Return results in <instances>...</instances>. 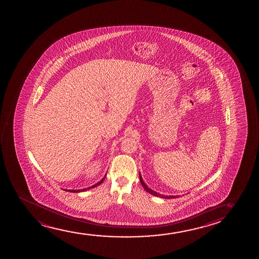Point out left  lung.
I'll use <instances>...</instances> for the list:
<instances>
[{
  "mask_svg": "<svg viewBox=\"0 0 259 259\" xmlns=\"http://www.w3.org/2000/svg\"><path fill=\"white\" fill-rule=\"evenodd\" d=\"M140 181H141V183H142V187L144 188L146 191L149 193V194H151L152 195H155V196H157V197H161V198H166V199H171V198H177V195H163L159 194V193H157V192L154 191L152 190L151 188H149L147 185L145 184V182L143 181L142 180V175L140 174Z\"/></svg>",
  "mask_w": 259,
  "mask_h": 259,
  "instance_id": "obj_1",
  "label": "left lung"
}]
</instances>
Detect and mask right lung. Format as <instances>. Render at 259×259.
Here are the masks:
<instances>
[{"mask_svg": "<svg viewBox=\"0 0 259 259\" xmlns=\"http://www.w3.org/2000/svg\"><path fill=\"white\" fill-rule=\"evenodd\" d=\"M105 176H106V175H105ZM105 176H104V177H103V179H102V180H101V181H99V182H97L96 184L93 185V186H91V187H89V188H83V189H68V190L67 189H64V190H66V191L69 192H72V193H80V192L87 191V190H89V189H91V188H96V187H97L98 185L101 184V183L103 182V180L105 179Z\"/></svg>", "mask_w": 259, "mask_h": 259, "instance_id": "1", "label": "right lung"}]
</instances>
